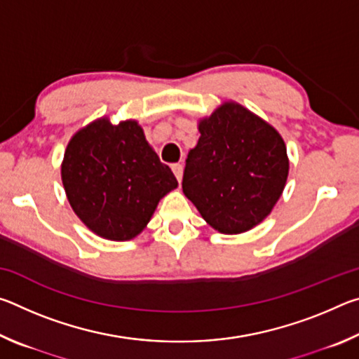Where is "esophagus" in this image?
<instances>
[{
	"label": "esophagus",
	"instance_id": "34e87169",
	"mask_svg": "<svg viewBox=\"0 0 359 359\" xmlns=\"http://www.w3.org/2000/svg\"><path fill=\"white\" fill-rule=\"evenodd\" d=\"M171 168H172V171H174V175L180 182L182 180V175H184V166H182L180 163H174Z\"/></svg>",
	"mask_w": 359,
	"mask_h": 359
}]
</instances>
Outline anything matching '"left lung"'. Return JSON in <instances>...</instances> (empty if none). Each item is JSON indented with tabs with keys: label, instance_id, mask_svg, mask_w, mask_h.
Masks as SVG:
<instances>
[{
	"label": "left lung",
	"instance_id": "8db88e82",
	"mask_svg": "<svg viewBox=\"0 0 359 359\" xmlns=\"http://www.w3.org/2000/svg\"><path fill=\"white\" fill-rule=\"evenodd\" d=\"M199 141L188 151L185 196L212 228L239 234L271 214L288 177L282 136L236 102L199 123Z\"/></svg>",
	"mask_w": 359,
	"mask_h": 359
}]
</instances>
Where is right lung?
Returning <instances> with one entry per match:
<instances>
[{"instance_id": "obj_1", "label": "right lung", "mask_w": 359, "mask_h": 359, "mask_svg": "<svg viewBox=\"0 0 359 359\" xmlns=\"http://www.w3.org/2000/svg\"><path fill=\"white\" fill-rule=\"evenodd\" d=\"M62 180L76 215L111 241L136 238L160 199L177 187L135 120L112 125L100 118L76 133L65 151Z\"/></svg>"}]
</instances>
